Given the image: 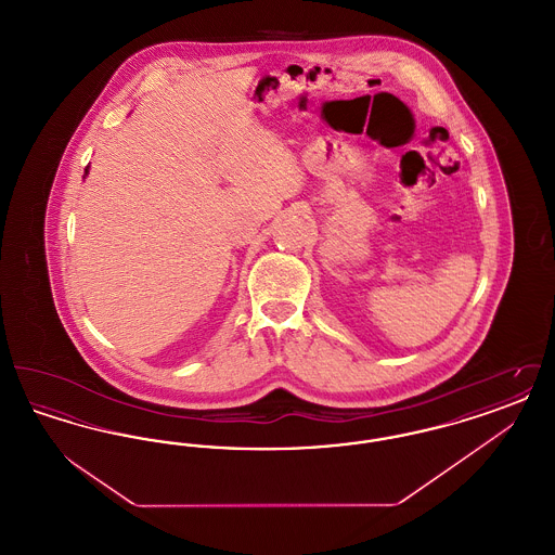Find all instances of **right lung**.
<instances>
[{
	"mask_svg": "<svg viewBox=\"0 0 555 555\" xmlns=\"http://www.w3.org/2000/svg\"><path fill=\"white\" fill-rule=\"evenodd\" d=\"M85 175H87V170H85Z\"/></svg>",
	"mask_w": 555,
	"mask_h": 555,
	"instance_id": "1",
	"label": "right lung"
}]
</instances>
